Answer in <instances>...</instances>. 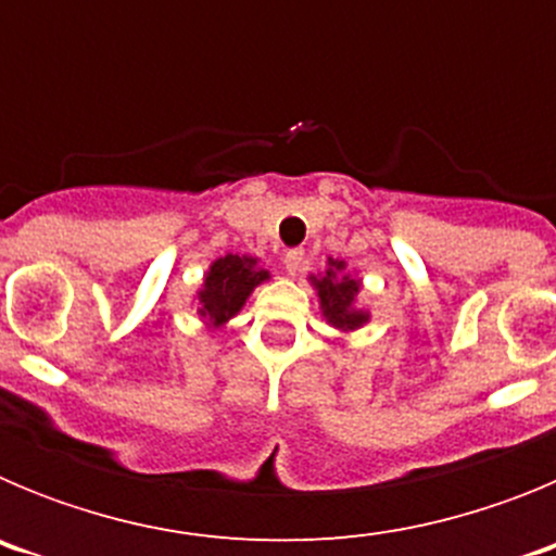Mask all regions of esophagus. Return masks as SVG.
<instances>
[{
    "instance_id": "esophagus-1",
    "label": "esophagus",
    "mask_w": 556,
    "mask_h": 556,
    "mask_svg": "<svg viewBox=\"0 0 556 556\" xmlns=\"http://www.w3.org/2000/svg\"><path fill=\"white\" fill-rule=\"evenodd\" d=\"M283 267H287L289 275H298L303 267V250L301 248H292L283 253Z\"/></svg>"
}]
</instances>
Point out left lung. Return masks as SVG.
<instances>
[{
  "mask_svg": "<svg viewBox=\"0 0 556 556\" xmlns=\"http://www.w3.org/2000/svg\"><path fill=\"white\" fill-rule=\"evenodd\" d=\"M308 283L317 292V303L328 326L342 333H353L370 323V312L358 303L362 292V278L356 273H348V264L339 258H326V269L317 275H308Z\"/></svg>",
  "mask_w": 556,
  "mask_h": 556,
  "instance_id": "obj_1",
  "label": "left lung"
}]
</instances>
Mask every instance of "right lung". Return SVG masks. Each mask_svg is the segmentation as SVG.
<instances>
[{"instance_id":"right-lung-1","label":"right lung","mask_w":556,"mask_h":556,"mask_svg":"<svg viewBox=\"0 0 556 556\" xmlns=\"http://www.w3.org/2000/svg\"><path fill=\"white\" fill-rule=\"evenodd\" d=\"M269 278H273L269 269H264L262 258H255V255H219L217 262H211V267L205 269L203 283L194 294L203 326L208 331H217L225 323L233 320L244 308L253 289L267 283Z\"/></svg>"}]
</instances>
